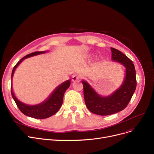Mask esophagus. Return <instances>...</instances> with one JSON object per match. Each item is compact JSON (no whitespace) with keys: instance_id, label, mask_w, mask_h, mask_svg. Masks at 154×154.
Returning a JSON list of instances; mask_svg holds the SVG:
<instances>
[{"instance_id":"34e87169","label":"esophagus","mask_w":154,"mask_h":154,"mask_svg":"<svg viewBox=\"0 0 154 154\" xmlns=\"http://www.w3.org/2000/svg\"><path fill=\"white\" fill-rule=\"evenodd\" d=\"M81 79V76L78 74H75L72 76V80L73 81H79L80 79Z\"/></svg>"}]
</instances>
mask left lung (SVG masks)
<instances>
[{"instance_id":"left-lung-1","label":"left lung","mask_w":154,"mask_h":154,"mask_svg":"<svg viewBox=\"0 0 154 154\" xmlns=\"http://www.w3.org/2000/svg\"><path fill=\"white\" fill-rule=\"evenodd\" d=\"M112 60L121 63L126 67V77L122 85L112 95L101 97L85 81H82L85 103L88 109L96 115H110L123 110L135 92L137 87L134 64L122 52L111 48Z\"/></svg>"}]
</instances>
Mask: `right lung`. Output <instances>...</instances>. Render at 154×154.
Segmentation results:
<instances>
[{
    "mask_svg": "<svg viewBox=\"0 0 154 154\" xmlns=\"http://www.w3.org/2000/svg\"><path fill=\"white\" fill-rule=\"evenodd\" d=\"M45 52V51L33 52L30 53V54L26 55L21 60H20V61H19L16 63V65L14 66V67L12 69L11 78H12L15 69L24 59L32 56L42 54V53H44ZM70 85V81H66V82L58 86L56 89L51 94V96L48 97V99H46L45 102L35 106H28L27 104H25L21 103V101H19L14 96V94L13 93L12 88L11 94L13 99L14 100V101L16 102L18 108L24 115L36 119H45L49 118L51 116L55 115V113H57L58 111L60 108H61L63 103L64 93L65 91L69 88Z\"/></svg>",
    "mask_w": 154,
    "mask_h": 154,
    "instance_id": "1",
    "label": "right lung"
}]
</instances>
